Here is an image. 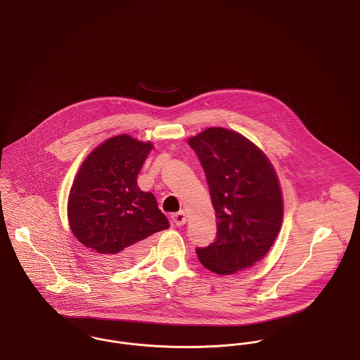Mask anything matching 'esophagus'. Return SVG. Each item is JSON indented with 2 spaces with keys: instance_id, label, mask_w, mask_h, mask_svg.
<instances>
[{
  "instance_id": "1",
  "label": "esophagus",
  "mask_w": 360,
  "mask_h": 360,
  "mask_svg": "<svg viewBox=\"0 0 360 360\" xmlns=\"http://www.w3.org/2000/svg\"><path fill=\"white\" fill-rule=\"evenodd\" d=\"M172 220H173V223H174L177 227H181V226H184V224H186L187 217H186V213L181 210V212L174 213V214L172 216Z\"/></svg>"
}]
</instances>
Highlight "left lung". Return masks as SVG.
Returning a JSON list of instances; mask_svg holds the SVG:
<instances>
[{
    "label": "left lung",
    "mask_w": 360,
    "mask_h": 360,
    "mask_svg": "<svg viewBox=\"0 0 360 360\" xmlns=\"http://www.w3.org/2000/svg\"><path fill=\"white\" fill-rule=\"evenodd\" d=\"M202 165L217 219L216 240L196 248L209 271L229 275L250 268L271 249L283 217L278 177L246 137L209 128L188 141Z\"/></svg>",
    "instance_id": "obj_1"
}]
</instances>
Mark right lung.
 Listing matches in <instances>:
<instances>
[{"mask_svg":"<svg viewBox=\"0 0 360 360\" xmlns=\"http://www.w3.org/2000/svg\"><path fill=\"white\" fill-rule=\"evenodd\" d=\"M151 148L128 134L111 137L88 155L71 187L70 229L110 266L134 264L147 238L169 229L154 194L136 181Z\"/></svg>","mask_w":360,"mask_h":360,"instance_id":"add662e5","label":"right lung"}]
</instances>
